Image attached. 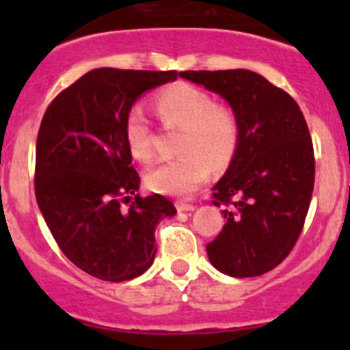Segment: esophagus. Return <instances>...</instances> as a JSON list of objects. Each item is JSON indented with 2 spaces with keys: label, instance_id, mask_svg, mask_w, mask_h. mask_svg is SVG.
<instances>
[{
  "label": "esophagus",
  "instance_id": "obj_1",
  "mask_svg": "<svg viewBox=\"0 0 350 350\" xmlns=\"http://www.w3.org/2000/svg\"><path fill=\"white\" fill-rule=\"evenodd\" d=\"M194 208H196V206H194L193 203H185V202H178L177 203L178 212H193Z\"/></svg>",
  "mask_w": 350,
  "mask_h": 350
}]
</instances>
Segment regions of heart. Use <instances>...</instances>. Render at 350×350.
Listing matches in <instances>:
<instances>
[{
	"label": "heart",
	"instance_id": "b5f03b06",
	"mask_svg": "<svg viewBox=\"0 0 350 350\" xmlns=\"http://www.w3.org/2000/svg\"><path fill=\"white\" fill-rule=\"evenodd\" d=\"M154 107L166 129H180L177 150L182 154L148 170L145 182L156 193L189 196L208 178L210 165L224 168L234 157L240 144L238 117L205 89L187 82L157 92ZM124 140L133 159L148 163L154 157L156 135L140 107L126 113Z\"/></svg>",
	"mask_w": 350,
	"mask_h": 350
}]
</instances>
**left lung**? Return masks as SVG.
<instances>
[{"mask_svg": "<svg viewBox=\"0 0 350 350\" xmlns=\"http://www.w3.org/2000/svg\"><path fill=\"white\" fill-rule=\"evenodd\" d=\"M231 105L240 144L213 205L226 224L206 243L210 262L231 277H258L279 267L301 234L315 178L307 120L284 89L249 70L180 71Z\"/></svg>", "mask_w": 350, "mask_h": 350, "instance_id": "1", "label": "left lung"}]
</instances>
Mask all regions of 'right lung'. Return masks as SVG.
<instances>
[{
  "label": "right lung",
  "mask_w": 350,
  "mask_h": 350,
  "mask_svg": "<svg viewBox=\"0 0 350 350\" xmlns=\"http://www.w3.org/2000/svg\"><path fill=\"white\" fill-rule=\"evenodd\" d=\"M177 71L98 68L55 96L36 138L35 194L63 254L108 282L144 273L156 256V226L177 210L161 194H137L124 119L142 92Z\"/></svg>",
  "instance_id": "1"
}]
</instances>
